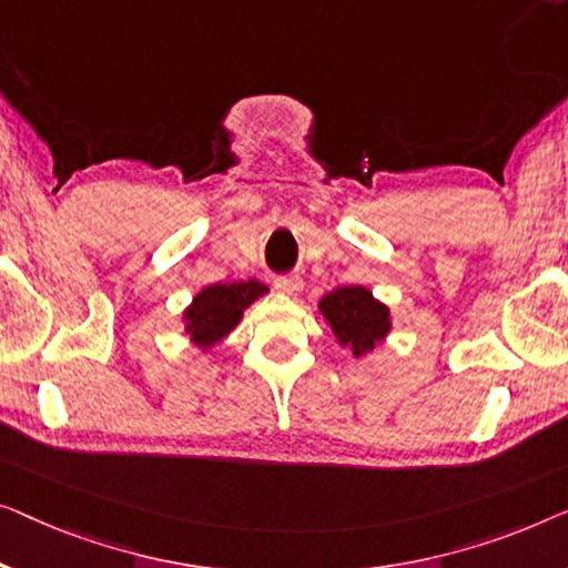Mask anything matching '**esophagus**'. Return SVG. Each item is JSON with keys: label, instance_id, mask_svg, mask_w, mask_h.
<instances>
[{"label": "esophagus", "instance_id": "obj_1", "mask_svg": "<svg viewBox=\"0 0 568 568\" xmlns=\"http://www.w3.org/2000/svg\"><path fill=\"white\" fill-rule=\"evenodd\" d=\"M275 291L277 293H285V295H295L303 291V281L298 275H291V277H277L275 281Z\"/></svg>", "mask_w": 568, "mask_h": 568}]
</instances>
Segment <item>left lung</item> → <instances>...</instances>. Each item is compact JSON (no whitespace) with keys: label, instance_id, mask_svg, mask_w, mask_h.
I'll return each mask as SVG.
<instances>
[{"label":"left lung","instance_id":"left-lung-1","mask_svg":"<svg viewBox=\"0 0 568 568\" xmlns=\"http://www.w3.org/2000/svg\"><path fill=\"white\" fill-rule=\"evenodd\" d=\"M318 314L329 324L337 345L347 347L357 361L383 345L394 326L390 308L365 285L334 287L318 301Z\"/></svg>","mask_w":568,"mask_h":568}]
</instances>
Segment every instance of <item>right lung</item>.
Segmentation results:
<instances>
[{
    "mask_svg": "<svg viewBox=\"0 0 568 568\" xmlns=\"http://www.w3.org/2000/svg\"><path fill=\"white\" fill-rule=\"evenodd\" d=\"M267 293V285L260 281L213 283L193 295L190 306L182 311L185 334L195 347L207 353L215 342L229 337L242 322L244 311Z\"/></svg>",
    "mask_w": 568,
    "mask_h": 568,
    "instance_id": "add662e5",
    "label": "right lung"
}]
</instances>
